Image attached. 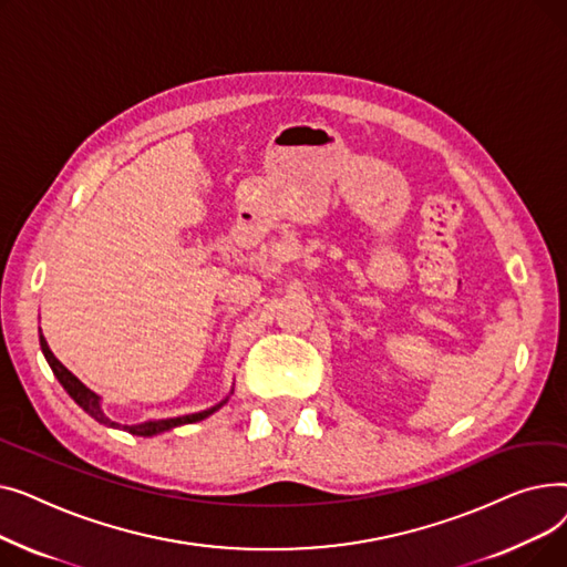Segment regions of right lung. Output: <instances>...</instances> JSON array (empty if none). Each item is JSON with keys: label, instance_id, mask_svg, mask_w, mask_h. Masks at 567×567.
Here are the masks:
<instances>
[{"label": "right lung", "instance_id": "1", "mask_svg": "<svg viewBox=\"0 0 567 567\" xmlns=\"http://www.w3.org/2000/svg\"><path fill=\"white\" fill-rule=\"evenodd\" d=\"M41 351H43V355H45V361H48V365L52 368V372H54V377L59 379V383L64 385V391L75 400V404H80L89 415H92L94 421H99L101 425H107V427H122L124 432H128V434H135V436H154V434H161V432H167V430H172V427H178V425H188V423H197V421H204V419H208V415H212L214 411H218L227 400H223L220 404H216V406H212V409H206V411H199V413H188V415H178V419H165V421H146V423H140V425H118V423H114V421H110L107 415L103 413V409H101V398L94 393V391H89L86 385L73 374V372H69L62 363H59L56 359H54V353L50 351V347H48V342H45V338H43V333H41Z\"/></svg>", "mask_w": 567, "mask_h": 567}]
</instances>
